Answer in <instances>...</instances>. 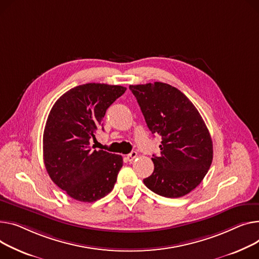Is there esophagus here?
<instances>
[{"label": "esophagus", "instance_id": "1", "mask_svg": "<svg viewBox=\"0 0 259 259\" xmlns=\"http://www.w3.org/2000/svg\"><path fill=\"white\" fill-rule=\"evenodd\" d=\"M136 157H137V153H136L135 151H132L130 154H128V155H127V156H126V159H127L128 161H133Z\"/></svg>", "mask_w": 259, "mask_h": 259}]
</instances>
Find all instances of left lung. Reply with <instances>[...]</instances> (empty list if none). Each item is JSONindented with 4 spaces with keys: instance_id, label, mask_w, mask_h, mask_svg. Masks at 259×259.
<instances>
[{
    "instance_id": "obj_1",
    "label": "left lung",
    "mask_w": 259,
    "mask_h": 259,
    "mask_svg": "<svg viewBox=\"0 0 259 259\" xmlns=\"http://www.w3.org/2000/svg\"><path fill=\"white\" fill-rule=\"evenodd\" d=\"M150 131L161 137L159 156L153 155L154 171L144 179L152 192L165 198L191 193L212 162L209 131L188 98L162 82L130 85Z\"/></svg>"
}]
</instances>
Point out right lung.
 Wrapping results in <instances>:
<instances>
[{
  "mask_svg": "<svg viewBox=\"0 0 259 259\" xmlns=\"http://www.w3.org/2000/svg\"><path fill=\"white\" fill-rule=\"evenodd\" d=\"M126 90L119 85L82 84L63 94L49 113L44 162L52 181L77 201L95 202L114 187L123 157L94 150L91 142L103 126L107 108Z\"/></svg>",
  "mask_w": 259,
  "mask_h": 259,
  "instance_id": "add662e5",
  "label": "right lung"
}]
</instances>
